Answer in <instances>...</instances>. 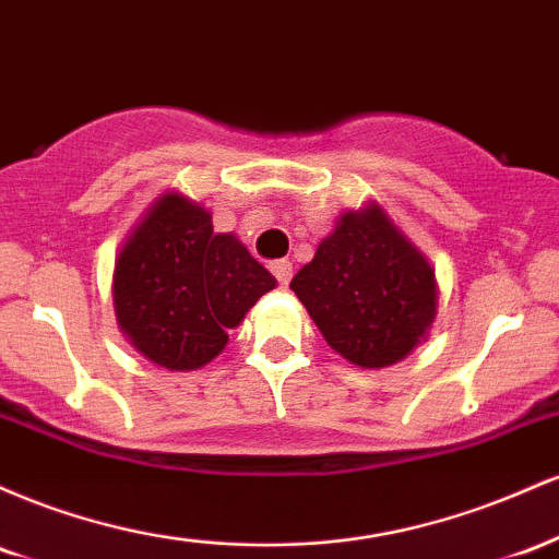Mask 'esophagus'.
Here are the masks:
<instances>
[{"label": "esophagus", "instance_id": "34e87169", "mask_svg": "<svg viewBox=\"0 0 559 559\" xmlns=\"http://www.w3.org/2000/svg\"><path fill=\"white\" fill-rule=\"evenodd\" d=\"M271 271L275 278H278L281 286H288V281H292V262L275 260V262H271Z\"/></svg>", "mask_w": 559, "mask_h": 559}]
</instances>
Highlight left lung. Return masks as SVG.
<instances>
[{"instance_id":"1","label":"left lung","mask_w":559,"mask_h":559,"mask_svg":"<svg viewBox=\"0 0 559 559\" xmlns=\"http://www.w3.org/2000/svg\"><path fill=\"white\" fill-rule=\"evenodd\" d=\"M292 292L331 349L368 370L402 362L426 342L439 312L431 260L378 202L336 217Z\"/></svg>"}]
</instances>
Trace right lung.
I'll return each mask as SVG.
<instances>
[{"label": "right lung", "mask_w": 559, "mask_h": 559, "mask_svg": "<svg viewBox=\"0 0 559 559\" xmlns=\"http://www.w3.org/2000/svg\"><path fill=\"white\" fill-rule=\"evenodd\" d=\"M273 278L236 234H215L207 207L163 191L115 254V320L133 349L159 368L213 362Z\"/></svg>", "instance_id": "1"}]
</instances>
